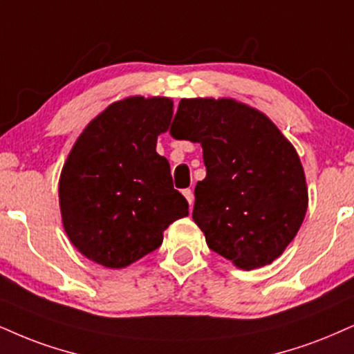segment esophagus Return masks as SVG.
I'll return each mask as SVG.
<instances>
[{
    "label": "esophagus",
    "mask_w": 354,
    "mask_h": 354,
    "mask_svg": "<svg viewBox=\"0 0 354 354\" xmlns=\"http://www.w3.org/2000/svg\"><path fill=\"white\" fill-rule=\"evenodd\" d=\"M183 194H185V198L188 199L189 207H193V203H194V194H193V191H191V189H183Z\"/></svg>",
    "instance_id": "34e87169"
}]
</instances>
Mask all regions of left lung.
<instances>
[{"label": "left lung", "mask_w": 354, "mask_h": 354, "mask_svg": "<svg viewBox=\"0 0 354 354\" xmlns=\"http://www.w3.org/2000/svg\"><path fill=\"white\" fill-rule=\"evenodd\" d=\"M203 147L193 219L211 250L244 270L282 255L308 207L295 148L262 112L232 99H183L171 131Z\"/></svg>", "instance_id": "left-lung-1"}]
</instances>
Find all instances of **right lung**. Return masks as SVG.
Listing matches in <instances>:
<instances>
[{
	"label": "right lung",
	"instance_id": "obj_1",
	"mask_svg": "<svg viewBox=\"0 0 354 354\" xmlns=\"http://www.w3.org/2000/svg\"><path fill=\"white\" fill-rule=\"evenodd\" d=\"M171 117L166 97H129L97 115L72 147L59 204L71 242L91 261L123 269L158 249L165 229L188 216L168 160L156 153Z\"/></svg>",
	"mask_w": 354,
	"mask_h": 354
}]
</instances>
